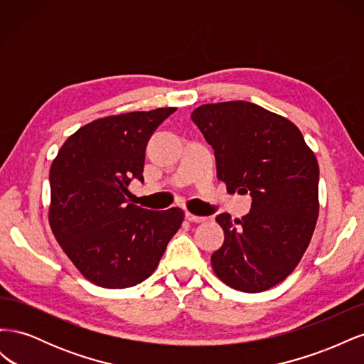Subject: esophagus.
I'll return each instance as SVG.
<instances>
[{"label":"esophagus","mask_w":364,"mask_h":364,"mask_svg":"<svg viewBox=\"0 0 364 364\" xmlns=\"http://www.w3.org/2000/svg\"><path fill=\"white\" fill-rule=\"evenodd\" d=\"M185 217H186V220H188V222H191V223H203V222H206V220H208L206 217L196 215V214H193V213H190V211H186Z\"/></svg>","instance_id":"1"}]
</instances>
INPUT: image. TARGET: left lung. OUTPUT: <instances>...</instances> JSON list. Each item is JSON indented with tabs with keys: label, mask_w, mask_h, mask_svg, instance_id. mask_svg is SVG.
Listing matches in <instances>:
<instances>
[{
	"label": "left lung",
	"mask_w": 364,
	"mask_h": 364,
	"mask_svg": "<svg viewBox=\"0 0 364 364\" xmlns=\"http://www.w3.org/2000/svg\"><path fill=\"white\" fill-rule=\"evenodd\" d=\"M191 119L213 146L217 178L229 193H250L245 217L215 222L225 243L214 273L230 289L259 293L282 282L310 245L318 217V164L290 119L249 102L209 103Z\"/></svg>",
	"instance_id": "8db88e82"
}]
</instances>
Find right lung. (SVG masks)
<instances>
[{
    "mask_svg": "<svg viewBox=\"0 0 364 364\" xmlns=\"http://www.w3.org/2000/svg\"><path fill=\"white\" fill-rule=\"evenodd\" d=\"M176 107L109 115L63 142L50 168L48 222L83 277L126 289L155 272L183 222L181 208L150 211L129 202L132 179L144 181L150 135Z\"/></svg>",
    "mask_w": 364,
    "mask_h": 364,
    "instance_id": "1",
    "label": "right lung"
}]
</instances>
